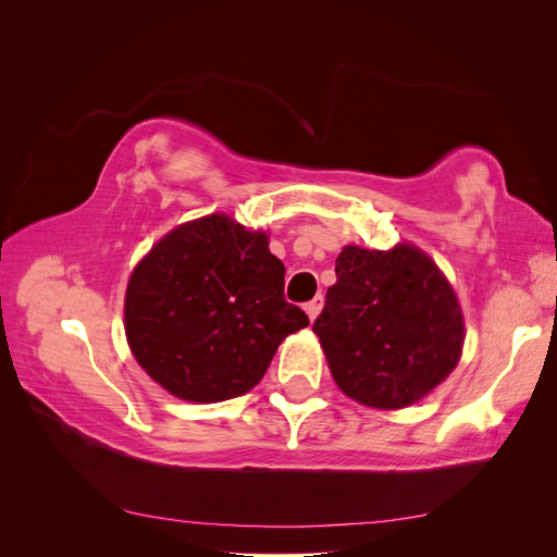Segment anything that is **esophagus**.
Returning <instances> with one entry per match:
<instances>
[{
  "instance_id": "esophagus-1",
  "label": "esophagus",
  "mask_w": 557,
  "mask_h": 557,
  "mask_svg": "<svg viewBox=\"0 0 557 557\" xmlns=\"http://www.w3.org/2000/svg\"><path fill=\"white\" fill-rule=\"evenodd\" d=\"M323 301H325L323 295H315L311 301H307V305H305V311H307V315L311 318V323L318 318V313L323 311Z\"/></svg>"
}]
</instances>
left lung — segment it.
<instances>
[{"label": "left lung", "instance_id": "1", "mask_svg": "<svg viewBox=\"0 0 557 557\" xmlns=\"http://www.w3.org/2000/svg\"><path fill=\"white\" fill-rule=\"evenodd\" d=\"M313 332L350 399L404 409L423 399L460 360L465 320L450 283L423 250L346 246Z\"/></svg>", "mask_w": 557, "mask_h": 557}]
</instances>
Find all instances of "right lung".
I'll return each instance as SVG.
<instances>
[{
    "label": "right lung",
    "instance_id": "right-lung-1",
    "mask_svg": "<svg viewBox=\"0 0 557 557\" xmlns=\"http://www.w3.org/2000/svg\"><path fill=\"white\" fill-rule=\"evenodd\" d=\"M283 278L264 232L225 213L178 225L129 276L125 334L134 358L181 399L211 404L248 393L285 336L309 325L285 301Z\"/></svg>",
    "mask_w": 557,
    "mask_h": 557
}]
</instances>
